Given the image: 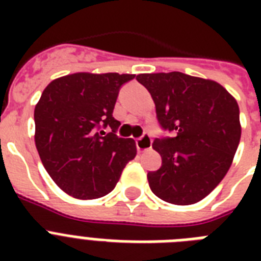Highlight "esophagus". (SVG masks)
<instances>
[{
  "label": "esophagus",
  "mask_w": 261,
  "mask_h": 261,
  "mask_svg": "<svg viewBox=\"0 0 261 261\" xmlns=\"http://www.w3.org/2000/svg\"><path fill=\"white\" fill-rule=\"evenodd\" d=\"M137 143V149L139 151H145V150H149L151 147V138L149 134H143L141 138H138L135 141Z\"/></svg>",
  "instance_id": "34e87169"
}]
</instances>
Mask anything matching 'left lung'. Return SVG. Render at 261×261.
<instances>
[{
  "label": "left lung",
  "mask_w": 261,
  "mask_h": 261,
  "mask_svg": "<svg viewBox=\"0 0 261 261\" xmlns=\"http://www.w3.org/2000/svg\"><path fill=\"white\" fill-rule=\"evenodd\" d=\"M155 104L160 126L173 137L155 138L163 159L149 172L153 194L187 206L202 200L227 173L241 138L240 110L222 85L180 71L138 74Z\"/></svg>",
  "instance_id": "1"
}]
</instances>
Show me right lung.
I'll return each instance as SVG.
<instances>
[{
    "mask_svg": "<svg viewBox=\"0 0 261 261\" xmlns=\"http://www.w3.org/2000/svg\"><path fill=\"white\" fill-rule=\"evenodd\" d=\"M119 73H74L51 81L35 107V145L55 184L73 198L110 194L137 154L135 141L119 138L112 116L119 89L134 79ZM110 126L111 133L104 128Z\"/></svg>",
    "mask_w": 261,
    "mask_h": 261,
    "instance_id": "obj_1",
    "label": "right lung"
}]
</instances>
